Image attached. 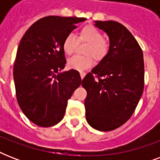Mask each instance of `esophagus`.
Instances as JSON below:
<instances>
[{"instance_id": "esophagus-1", "label": "esophagus", "mask_w": 160, "mask_h": 160, "mask_svg": "<svg viewBox=\"0 0 160 160\" xmlns=\"http://www.w3.org/2000/svg\"><path fill=\"white\" fill-rule=\"evenodd\" d=\"M80 78H81V79H82V80H83V79H84V77H85L86 74H85V72H80Z\"/></svg>"}]
</instances>
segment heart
Returning <instances> with one entry per match:
<instances>
[{
  "mask_svg": "<svg viewBox=\"0 0 160 160\" xmlns=\"http://www.w3.org/2000/svg\"><path fill=\"white\" fill-rule=\"evenodd\" d=\"M78 40L85 42L87 45L84 49L85 55H75L67 61L68 66L73 70L82 71L91 67L94 59L101 60L109 52V45L108 41L103 39V35L98 29L92 26H86L79 31ZM77 46V39L73 34H68L62 42L63 51L65 55H70L75 51Z\"/></svg>",
  "mask_w": 160,
  "mask_h": 160,
  "instance_id": "1",
  "label": "heart"
}]
</instances>
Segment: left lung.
Here are the masks:
<instances>
[{
	"label": "left lung",
	"mask_w": 160,
	"mask_h": 160,
	"mask_svg": "<svg viewBox=\"0 0 160 160\" xmlns=\"http://www.w3.org/2000/svg\"><path fill=\"white\" fill-rule=\"evenodd\" d=\"M95 26L109 36V49L106 56L82 80L87 91L85 115L92 128L110 131L131 117L141 98L144 81L143 51L122 24L95 21Z\"/></svg>",
	"instance_id": "left-lung-1"
}]
</instances>
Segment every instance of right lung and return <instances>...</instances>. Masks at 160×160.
<instances>
[{
    "label": "right lung",
    "instance_id": "right-lung-1",
    "mask_svg": "<svg viewBox=\"0 0 160 160\" xmlns=\"http://www.w3.org/2000/svg\"><path fill=\"white\" fill-rule=\"evenodd\" d=\"M85 18L50 16L31 26L19 44L14 64L16 98L24 114L41 127L55 125L64 118L68 100L82 83L66 64L62 42Z\"/></svg>",
    "mask_w": 160,
    "mask_h": 160
}]
</instances>
